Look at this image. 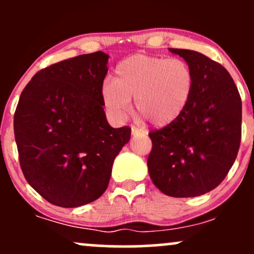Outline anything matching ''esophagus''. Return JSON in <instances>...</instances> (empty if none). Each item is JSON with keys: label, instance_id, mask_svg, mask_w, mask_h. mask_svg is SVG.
Segmentation results:
<instances>
[{"label": "esophagus", "instance_id": "esophagus-1", "mask_svg": "<svg viewBox=\"0 0 254 254\" xmlns=\"http://www.w3.org/2000/svg\"><path fill=\"white\" fill-rule=\"evenodd\" d=\"M131 133H132V136H139L143 133V131L136 127H131Z\"/></svg>", "mask_w": 254, "mask_h": 254}]
</instances>
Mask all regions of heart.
Returning a JSON list of instances; mask_svg holds the SVG:
<instances>
[{"mask_svg": "<svg viewBox=\"0 0 254 254\" xmlns=\"http://www.w3.org/2000/svg\"><path fill=\"white\" fill-rule=\"evenodd\" d=\"M115 80L103 84L105 107L116 119L123 121L135 99L136 112L157 127L176 122L192 95L194 75L180 58L133 55L116 66Z\"/></svg>", "mask_w": 254, "mask_h": 254, "instance_id": "b5f03b06", "label": "heart"}]
</instances>
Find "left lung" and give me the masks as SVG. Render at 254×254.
Instances as JSON below:
<instances>
[{
    "label": "left lung",
    "mask_w": 254,
    "mask_h": 254,
    "mask_svg": "<svg viewBox=\"0 0 254 254\" xmlns=\"http://www.w3.org/2000/svg\"><path fill=\"white\" fill-rule=\"evenodd\" d=\"M191 66L194 86L176 122L150 131L148 171L171 197H197L217 188L237 159L241 139V98L229 72L197 51L170 49Z\"/></svg>",
    "instance_id": "obj_1"
}]
</instances>
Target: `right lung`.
Listing matches in <instances>:
<instances>
[{
  "label": "right lung",
  "mask_w": 254,
  "mask_h": 254,
  "mask_svg": "<svg viewBox=\"0 0 254 254\" xmlns=\"http://www.w3.org/2000/svg\"><path fill=\"white\" fill-rule=\"evenodd\" d=\"M109 55L97 51L38 71L20 95L14 135L22 173L43 198L62 208L94 202L131 129H115L103 109Z\"/></svg>",
  "instance_id": "obj_1"
}]
</instances>
